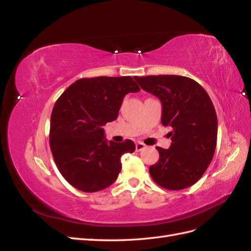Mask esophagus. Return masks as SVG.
I'll return each mask as SVG.
<instances>
[{"label":"esophagus","instance_id":"34e87169","mask_svg":"<svg viewBox=\"0 0 251 251\" xmlns=\"http://www.w3.org/2000/svg\"><path fill=\"white\" fill-rule=\"evenodd\" d=\"M146 144L144 143H142V142H137L136 143V151H142L143 149H146Z\"/></svg>","mask_w":251,"mask_h":251}]
</instances>
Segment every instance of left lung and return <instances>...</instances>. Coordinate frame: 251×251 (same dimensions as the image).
<instances>
[{
    "label": "left lung",
    "mask_w": 251,
    "mask_h": 251,
    "mask_svg": "<svg viewBox=\"0 0 251 251\" xmlns=\"http://www.w3.org/2000/svg\"><path fill=\"white\" fill-rule=\"evenodd\" d=\"M162 103L161 124L172 126L169 150L157 147L159 160L150 166L156 183L171 191L194 185L215 154L218 118L210 97L198 82L179 75L134 77Z\"/></svg>",
    "instance_id": "1"
}]
</instances>
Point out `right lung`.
I'll list each match as a JSON object with an SVG mask.
<instances>
[{
    "label": "right lung",
    "instance_id": "add662e5",
    "mask_svg": "<svg viewBox=\"0 0 251 251\" xmlns=\"http://www.w3.org/2000/svg\"><path fill=\"white\" fill-rule=\"evenodd\" d=\"M140 88L131 76L80 78L53 107L49 142L59 173L75 188L95 193L107 188L121 171L120 158L135 143L107 141L102 126L115 120L127 93Z\"/></svg>",
    "mask_w": 251,
    "mask_h": 251
}]
</instances>
